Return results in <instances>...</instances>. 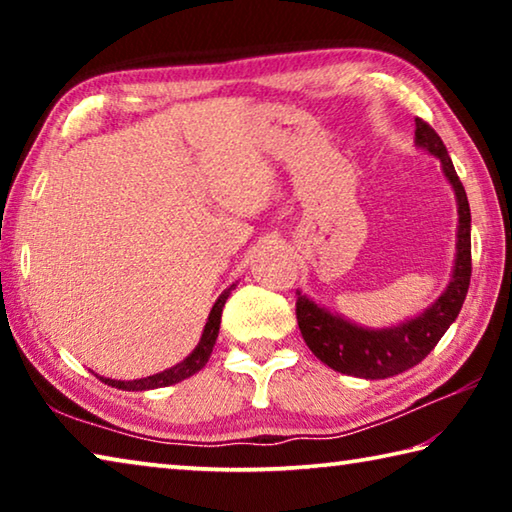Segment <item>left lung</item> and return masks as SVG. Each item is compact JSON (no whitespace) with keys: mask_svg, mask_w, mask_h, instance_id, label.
<instances>
[{"mask_svg":"<svg viewBox=\"0 0 512 512\" xmlns=\"http://www.w3.org/2000/svg\"><path fill=\"white\" fill-rule=\"evenodd\" d=\"M415 146L431 153L443 164V176L452 185L458 207L456 257L452 277L445 291L415 318L391 327H363L341 314L316 305L314 300L298 293L296 318L309 350L336 372L361 379H386L409 370L436 348L443 334L454 323L470 289L472 275V239H470V203L456 176L452 158L438 133L427 121L415 119Z\"/></svg>","mask_w":512,"mask_h":512,"instance_id":"8db88e82","label":"left lung"}]
</instances>
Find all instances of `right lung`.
<instances>
[{
  "label": "right lung",
  "mask_w": 512,
  "mask_h": 512,
  "mask_svg": "<svg viewBox=\"0 0 512 512\" xmlns=\"http://www.w3.org/2000/svg\"><path fill=\"white\" fill-rule=\"evenodd\" d=\"M237 284H230V289H225L219 298H216L214 307L210 311V316H207V323L203 327V334H201V341H198L196 348L187 354V357L176 363V366H171L162 372H155L151 377H142V379H133V381H121V379H108V377H101L97 375L103 384H108L112 388H121V391H153V388H164V386H173L178 384V381H183L187 377L196 375L198 370H201L207 359H210L212 348L216 343V336H219V327H221V311L225 300L230 298V291L235 289Z\"/></svg>",
  "instance_id": "1"
}]
</instances>
